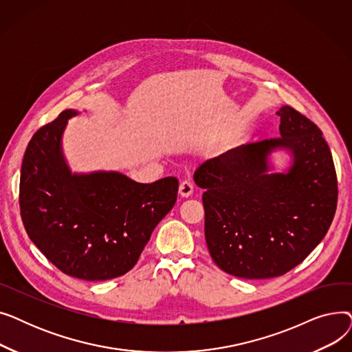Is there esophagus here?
<instances>
[{
    "label": "esophagus",
    "instance_id": "esophagus-1",
    "mask_svg": "<svg viewBox=\"0 0 352 352\" xmlns=\"http://www.w3.org/2000/svg\"><path fill=\"white\" fill-rule=\"evenodd\" d=\"M178 192H179V195H181V197H184V198H188V197H191V194L194 192V186H192V182H191V181H182V182L179 184V190H178Z\"/></svg>",
    "mask_w": 352,
    "mask_h": 352
}]
</instances>
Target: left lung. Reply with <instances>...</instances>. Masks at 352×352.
Here are the masks:
<instances>
[{"label":"left lung","mask_w":352,"mask_h":352,"mask_svg":"<svg viewBox=\"0 0 352 352\" xmlns=\"http://www.w3.org/2000/svg\"><path fill=\"white\" fill-rule=\"evenodd\" d=\"M280 138L239 145L202 162L206 241L214 263L247 280L284 275L325 236L337 210L334 161L321 129L292 107L276 111ZM285 149L287 173H270V154Z\"/></svg>","instance_id":"8db88e82"}]
</instances>
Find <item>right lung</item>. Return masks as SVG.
I'll list each match as a JSON object with an SVG mask.
<instances>
[{"mask_svg":"<svg viewBox=\"0 0 352 352\" xmlns=\"http://www.w3.org/2000/svg\"><path fill=\"white\" fill-rule=\"evenodd\" d=\"M76 109L36 131L24 154L20 210L31 241L60 271L105 281L131 270L177 201L178 179L140 184L117 171L72 174L61 138Z\"/></svg>","mask_w":352,"mask_h":352,"instance_id":"right-lung-1","label":"right lung"}]
</instances>
